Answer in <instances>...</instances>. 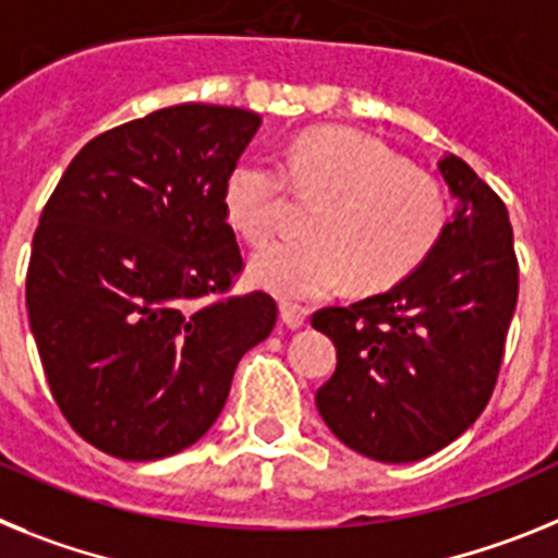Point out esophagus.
<instances>
[{"label":"esophagus","mask_w":558,"mask_h":558,"mask_svg":"<svg viewBox=\"0 0 558 558\" xmlns=\"http://www.w3.org/2000/svg\"><path fill=\"white\" fill-rule=\"evenodd\" d=\"M280 319H283L286 328L298 331V328H303V323H306V308L292 306V303H280Z\"/></svg>","instance_id":"obj_1"}]
</instances>
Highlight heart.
Segmentation results:
<instances>
[{
  "label": "heart",
  "instance_id": "b5f03b06",
  "mask_svg": "<svg viewBox=\"0 0 558 558\" xmlns=\"http://www.w3.org/2000/svg\"><path fill=\"white\" fill-rule=\"evenodd\" d=\"M286 185L319 202L308 239L275 241L252 255L250 280L283 300H317L351 280L381 292L418 269L449 225L447 191L385 145L337 129L300 134L278 159H246L225 182V216L246 244L278 232Z\"/></svg>",
  "mask_w": 558,
  "mask_h": 558
}]
</instances>
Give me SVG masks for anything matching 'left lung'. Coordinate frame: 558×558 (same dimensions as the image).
Segmentation results:
<instances>
[{
	"label": "left lung",
	"mask_w": 558,
	"mask_h": 558,
	"mask_svg": "<svg viewBox=\"0 0 558 558\" xmlns=\"http://www.w3.org/2000/svg\"><path fill=\"white\" fill-rule=\"evenodd\" d=\"M438 171L458 207L433 255L393 289L312 317L337 348L319 415L345 447L381 463L429 458L477 421L520 292L502 198L454 154Z\"/></svg>",
	"instance_id": "8db88e82"
}]
</instances>
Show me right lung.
Masks as SVG:
<instances>
[{
  "label": "right lung",
  "mask_w": 558,
  "mask_h": 558,
  "mask_svg": "<svg viewBox=\"0 0 558 558\" xmlns=\"http://www.w3.org/2000/svg\"><path fill=\"white\" fill-rule=\"evenodd\" d=\"M255 111L182 104L77 151L33 235L27 314L52 399L84 440L159 460L219 418L239 360L269 337L266 292L227 298L244 269L225 182Z\"/></svg>",
  "instance_id": "right-lung-1"
}]
</instances>
